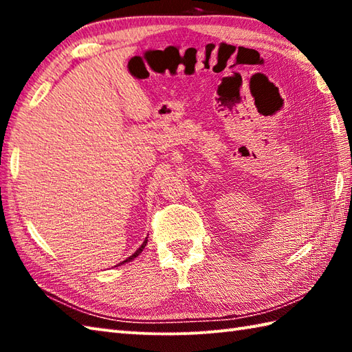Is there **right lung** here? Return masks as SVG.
<instances>
[{
  "label": "right lung",
  "instance_id": "obj_1",
  "mask_svg": "<svg viewBox=\"0 0 352 352\" xmlns=\"http://www.w3.org/2000/svg\"><path fill=\"white\" fill-rule=\"evenodd\" d=\"M146 243H148V237H146V239H145V241H144V243H142V245H140V246H139V250H138V251H136V252H134V254H133V256H130V257H129V258H125V260H124V261H122V263H121V265H124V263H126V261H131V260H134V258H136V257H138V256H139V254H140V252H142V251H144V248H145V246H146Z\"/></svg>",
  "mask_w": 352,
  "mask_h": 352
}]
</instances>
